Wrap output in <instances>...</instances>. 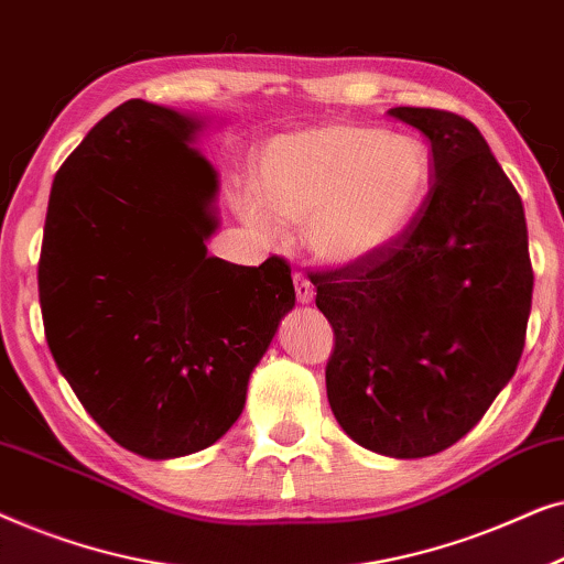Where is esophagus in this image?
Segmentation results:
<instances>
[{"mask_svg":"<svg viewBox=\"0 0 564 564\" xmlns=\"http://www.w3.org/2000/svg\"><path fill=\"white\" fill-rule=\"evenodd\" d=\"M292 282H295V295H297V303L300 305H307V303H313V284L305 280L303 274H295L292 276Z\"/></svg>","mask_w":564,"mask_h":564,"instance_id":"esophagus-1","label":"esophagus"}]
</instances>
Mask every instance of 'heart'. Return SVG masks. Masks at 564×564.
Masks as SVG:
<instances>
[{
	"mask_svg": "<svg viewBox=\"0 0 564 564\" xmlns=\"http://www.w3.org/2000/svg\"><path fill=\"white\" fill-rule=\"evenodd\" d=\"M431 156L413 135L372 126H323L274 138L257 166V192L236 213L267 241L280 217L303 226L305 246L326 267L382 257L411 226L426 197Z\"/></svg>",
	"mask_w": 564,
	"mask_h": 564,
	"instance_id": "heart-1",
	"label": "heart"
}]
</instances>
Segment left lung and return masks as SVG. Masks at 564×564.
<instances>
[{"label": "left lung", "mask_w": 564, "mask_h": 564, "mask_svg": "<svg viewBox=\"0 0 564 564\" xmlns=\"http://www.w3.org/2000/svg\"><path fill=\"white\" fill-rule=\"evenodd\" d=\"M388 115L429 138L434 187L382 257L311 280L336 338L338 426L382 457L419 459L459 442L513 377L534 274L521 197L480 130L429 107Z\"/></svg>", "instance_id": "obj_1"}]
</instances>
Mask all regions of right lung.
Listing matches in <instances>:
<instances>
[{
	"instance_id": "right-lung-1",
	"label": "right lung",
	"mask_w": 564,
	"mask_h": 564,
	"mask_svg": "<svg viewBox=\"0 0 564 564\" xmlns=\"http://www.w3.org/2000/svg\"><path fill=\"white\" fill-rule=\"evenodd\" d=\"M205 118L128 99L53 180L37 290L45 338L91 419L145 459L218 442L295 307L290 267L207 257L218 174Z\"/></svg>"
}]
</instances>
